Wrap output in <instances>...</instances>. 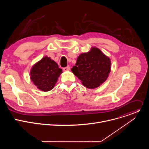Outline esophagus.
<instances>
[{"mask_svg": "<svg viewBox=\"0 0 149 149\" xmlns=\"http://www.w3.org/2000/svg\"><path fill=\"white\" fill-rule=\"evenodd\" d=\"M70 70V67L69 66H68V67H65V68H63V70L64 71H69Z\"/></svg>", "mask_w": 149, "mask_h": 149, "instance_id": "34e87169", "label": "esophagus"}]
</instances>
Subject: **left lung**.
Listing matches in <instances>:
<instances>
[{"label":"left lung","instance_id":"obj_1","mask_svg":"<svg viewBox=\"0 0 149 149\" xmlns=\"http://www.w3.org/2000/svg\"><path fill=\"white\" fill-rule=\"evenodd\" d=\"M71 71L85 87L95 88L107 79L111 71V61L98 48L94 47L78 57Z\"/></svg>","mask_w":149,"mask_h":149}]
</instances>
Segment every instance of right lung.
I'll use <instances>...</instances> for the list:
<instances>
[{"label": "right lung", "mask_w": 149, "mask_h": 149, "mask_svg": "<svg viewBox=\"0 0 149 149\" xmlns=\"http://www.w3.org/2000/svg\"><path fill=\"white\" fill-rule=\"evenodd\" d=\"M62 72L57 63L46 56L32 67L30 75L31 81L38 89L49 91L54 88Z\"/></svg>", "instance_id": "right-lung-1"}]
</instances>
